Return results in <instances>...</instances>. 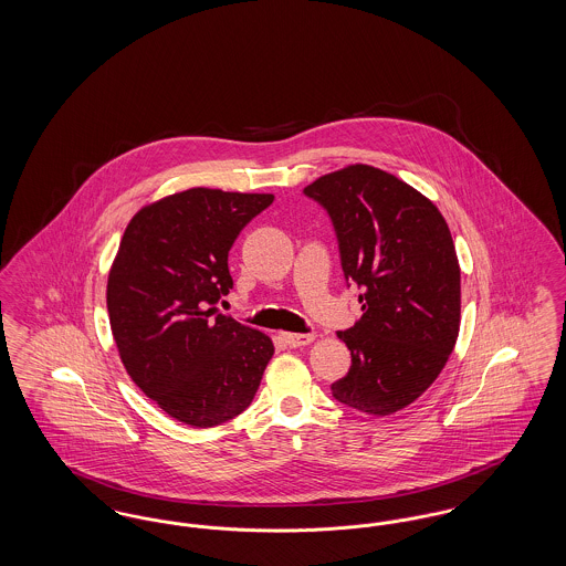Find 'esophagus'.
<instances>
[{
  "mask_svg": "<svg viewBox=\"0 0 566 566\" xmlns=\"http://www.w3.org/2000/svg\"><path fill=\"white\" fill-rule=\"evenodd\" d=\"M282 342L291 348H301V346L312 344L314 335L312 333H282Z\"/></svg>",
  "mask_w": 566,
  "mask_h": 566,
  "instance_id": "esophagus-1",
  "label": "esophagus"
}]
</instances>
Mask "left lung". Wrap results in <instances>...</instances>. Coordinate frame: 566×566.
Returning <instances> with one entry per match:
<instances>
[{
  "label": "left lung",
  "instance_id": "obj_1",
  "mask_svg": "<svg viewBox=\"0 0 566 566\" xmlns=\"http://www.w3.org/2000/svg\"><path fill=\"white\" fill-rule=\"evenodd\" d=\"M303 192L331 218L365 312L337 333L352 367L331 392L371 416L395 413L431 386L457 344L460 268L448 222L424 195L371 165L326 174Z\"/></svg>",
  "mask_w": 566,
  "mask_h": 566
}]
</instances>
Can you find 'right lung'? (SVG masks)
Wrapping results in <instances>:
<instances>
[{"instance_id": "right-lung-1", "label": "right lung", "mask_w": 566, "mask_h": 566, "mask_svg": "<svg viewBox=\"0 0 566 566\" xmlns=\"http://www.w3.org/2000/svg\"><path fill=\"white\" fill-rule=\"evenodd\" d=\"M273 195L189 189L142 208L108 275L120 360L171 418L210 429L252 403L273 356L270 337L220 314L233 289L229 250Z\"/></svg>"}]
</instances>
